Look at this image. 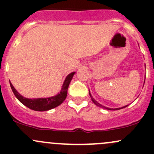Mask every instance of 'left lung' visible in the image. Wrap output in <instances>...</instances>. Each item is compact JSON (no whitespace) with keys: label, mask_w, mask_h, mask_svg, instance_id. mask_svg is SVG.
I'll use <instances>...</instances> for the list:
<instances>
[{"label":"left lung","mask_w":154,"mask_h":154,"mask_svg":"<svg viewBox=\"0 0 154 154\" xmlns=\"http://www.w3.org/2000/svg\"><path fill=\"white\" fill-rule=\"evenodd\" d=\"M89 95H90V97H91V100H92V101H93V103H94V104H95V105H97V106H100V107H102V108H103V109H108V110H119V109H123V108H125V107H127V106H128V105H126V106H123V107H120V108H116V109H111V108H108V107H106V106H102L101 104H100V103H97V102L96 101V100H94V98H93V97H92V96H91V94H90V91H89Z\"/></svg>","instance_id":"left-lung-1"}]
</instances>
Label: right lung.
Listing matches in <instances>:
<instances>
[{
	"instance_id": "right-lung-1",
	"label": "right lung",
	"mask_w": 154,
	"mask_h": 154,
	"mask_svg": "<svg viewBox=\"0 0 154 154\" xmlns=\"http://www.w3.org/2000/svg\"><path fill=\"white\" fill-rule=\"evenodd\" d=\"M74 74H75V72H72L66 77V80H65L64 83H63V86H62L61 91H60L59 94H57L55 96H53V97H45V98L29 99L23 97L22 95H21L16 91V89L14 88L12 83H10L11 88H12L15 97L24 106L28 107L31 109L35 110V111H48V110H50L51 109H54L55 107L60 106L66 100V97H67L68 86H69L70 83H71Z\"/></svg>"
}]
</instances>
